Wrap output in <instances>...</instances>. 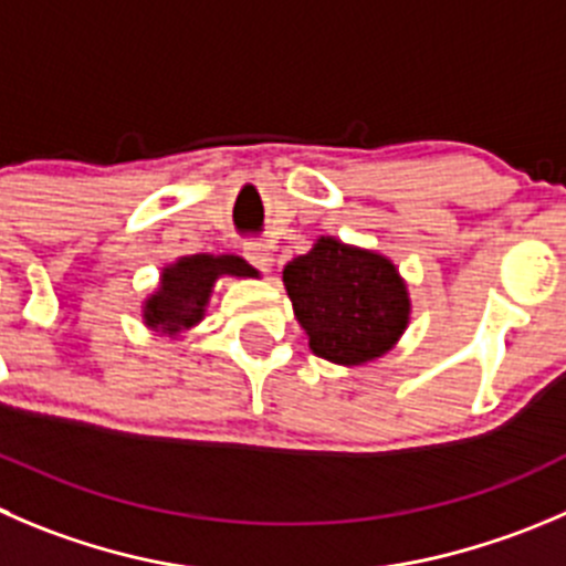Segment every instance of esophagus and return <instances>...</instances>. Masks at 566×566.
Masks as SVG:
<instances>
[{
    "instance_id": "34e87169",
    "label": "esophagus",
    "mask_w": 566,
    "mask_h": 566,
    "mask_svg": "<svg viewBox=\"0 0 566 566\" xmlns=\"http://www.w3.org/2000/svg\"><path fill=\"white\" fill-rule=\"evenodd\" d=\"M244 258L252 263L255 269H261V272H269L272 269V250H269L266 244H261V241H247L244 244Z\"/></svg>"
}]
</instances>
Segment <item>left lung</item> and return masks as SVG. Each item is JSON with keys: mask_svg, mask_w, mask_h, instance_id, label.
I'll use <instances>...</instances> for the list:
<instances>
[{"mask_svg": "<svg viewBox=\"0 0 566 566\" xmlns=\"http://www.w3.org/2000/svg\"><path fill=\"white\" fill-rule=\"evenodd\" d=\"M283 286L311 353L342 367H364L389 353L411 319V297L395 263L333 235H319L286 263Z\"/></svg>", "mask_w": 566, "mask_h": 566, "instance_id": "left-lung-1", "label": "left lung"}]
</instances>
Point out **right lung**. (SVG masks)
<instances>
[{
    "label": "right lung",
    "instance_id": "right-lung-1",
    "mask_svg": "<svg viewBox=\"0 0 566 566\" xmlns=\"http://www.w3.org/2000/svg\"><path fill=\"white\" fill-rule=\"evenodd\" d=\"M219 277H258L255 269L239 255H182L166 263L160 283L142 305L144 325L160 336H180L206 319Z\"/></svg>",
    "mask_w": 566,
    "mask_h": 566
}]
</instances>
